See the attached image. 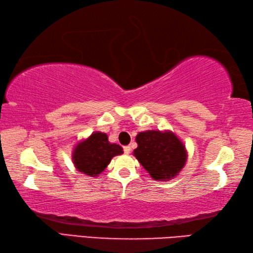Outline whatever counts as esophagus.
Returning <instances> with one entry per match:
<instances>
[{
	"label": "esophagus",
	"instance_id": "1",
	"mask_svg": "<svg viewBox=\"0 0 253 253\" xmlns=\"http://www.w3.org/2000/svg\"><path fill=\"white\" fill-rule=\"evenodd\" d=\"M130 151H131V147H130V146H126V147H124V152H125L126 155H129Z\"/></svg>",
	"mask_w": 253,
	"mask_h": 253
}]
</instances>
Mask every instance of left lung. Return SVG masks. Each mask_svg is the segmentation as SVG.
<instances>
[{
  "mask_svg": "<svg viewBox=\"0 0 253 253\" xmlns=\"http://www.w3.org/2000/svg\"><path fill=\"white\" fill-rule=\"evenodd\" d=\"M133 156L153 180L169 181L184 168L187 152L175 133L170 130H147L136 137Z\"/></svg>",
  "mask_w": 253,
  "mask_h": 253,
  "instance_id": "8db88e82",
  "label": "left lung"
}]
</instances>
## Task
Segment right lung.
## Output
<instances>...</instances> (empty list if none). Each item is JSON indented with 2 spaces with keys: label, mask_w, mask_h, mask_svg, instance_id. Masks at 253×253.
<instances>
[{
  "label": "right lung",
  "mask_w": 253,
  "mask_h": 253,
  "mask_svg": "<svg viewBox=\"0 0 253 253\" xmlns=\"http://www.w3.org/2000/svg\"><path fill=\"white\" fill-rule=\"evenodd\" d=\"M123 148L108 141L106 133L95 131L78 142L72 152V160L79 172L88 176H97L105 170L112 158L122 155Z\"/></svg>",
  "instance_id": "right-lung-1"
}]
</instances>
